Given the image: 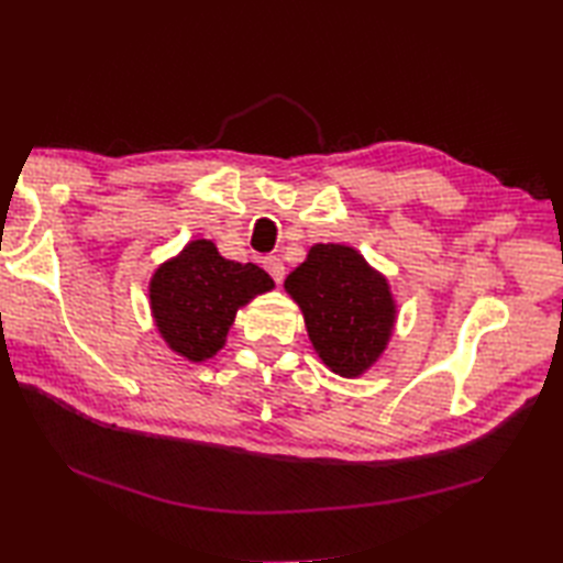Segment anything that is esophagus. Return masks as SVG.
Listing matches in <instances>:
<instances>
[{
  "label": "esophagus",
  "instance_id": "34e87169",
  "mask_svg": "<svg viewBox=\"0 0 563 563\" xmlns=\"http://www.w3.org/2000/svg\"><path fill=\"white\" fill-rule=\"evenodd\" d=\"M261 263H263V268L268 271V275H271L275 283H280L285 278V266H283V261L278 256H266Z\"/></svg>",
  "mask_w": 563,
  "mask_h": 563
}]
</instances>
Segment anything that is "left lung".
Returning <instances> with one entry per match:
<instances>
[{"instance_id": "left-lung-1", "label": "left lung", "mask_w": 563, "mask_h": 563, "mask_svg": "<svg viewBox=\"0 0 563 563\" xmlns=\"http://www.w3.org/2000/svg\"><path fill=\"white\" fill-rule=\"evenodd\" d=\"M285 290L302 309L321 361L341 377H361L385 353L397 321L389 283L353 246L314 244Z\"/></svg>"}]
</instances>
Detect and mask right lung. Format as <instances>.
I'll return each mask as SVG.
<instances>
[{"mask_svg": "<svg viewBox=\"0 0 563 563\" xmlns=\"http://www.w3.org/2000/svg\"><path fill=\"white\" fill-rule=\"evenodd\" d=\"M273 285L271 275L254 263L222 258L212 242L196 239L152 275L154 324L176 355L202 363L224 345L236 309Z\"/></svg>", "mask_w": 563, "mask_h": 563, "instance_id": "1", "label": "right lung"}]
</instances>
